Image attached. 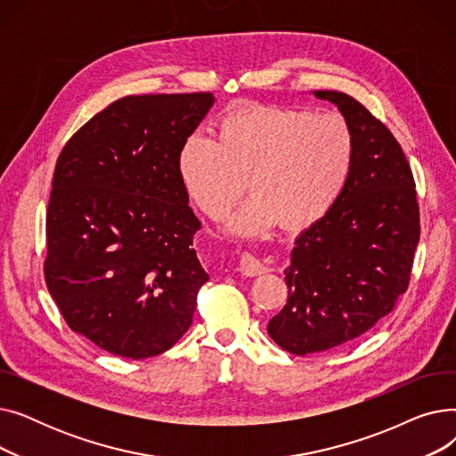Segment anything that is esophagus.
<instances>
[{
  "label": "esophagus",
  "mask_w": 456,
  "mask_h": 456,
  "mask_svg": "<svg viewBox=\"0 0 456 456\" xmlns=\"http://www.w3.org/2000/svg\"><path fill=\"white\" fill-rule=\"evenodd\" d=\"M240 272L246 277H256V275L266 273L268 268L262 265V262L256 256H253L251 253H242V256H240Z\"/></svg>",
  "instance_id": "esophagus-1"
}]
</instances>
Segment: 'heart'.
I'll return each mask as SVG.
<instances>
[{"label":"heart","instance_id":"heart-1","mask_svg":"<svg viewBox=\"0 0 456 456\" xmlns=\"http://www.w3.org/2000/svg\"><path fill=\"white\" fill-rule=\"evenodd\" d=\"M354 160L356 138L346 118L248 107L220 119L214 142L188 136L177 153V175L190 201L212 220L248 186L253 196L229 216L225 229L255 236L277 224L301 231L322 222L344 196Z\"/></svg>","mask_w":456,"mask_h":456}]
</instances>
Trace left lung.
<instances>
[{
	"label": "left lung",
	"mask_w": 456,
	"mask_h": 456,
	"mask_svg": "<svg viewBox=\"0 0 456 456\" xmlns=\"http://www.w3.org/2000/svg\"><path fill=\"white\" fill-rule=\"evenodd\" d=\"M337 105L356 138L344 196L301 231L284 270L289 301L268 334L294 354H313L362 337L406 292L419 242L416 184L394 134L351 95L313 92Z\"/></svg>",
	"instance_id": "8db88e82"
}]
</instances>
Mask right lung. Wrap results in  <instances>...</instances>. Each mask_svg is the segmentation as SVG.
<instances>
[{
  "label": "right lung",
  "instance_id": "obj_1",
  "mask_svg": "<svg viewBox=\"0 0 456 456\" xmlns=\"http://www.w3.org/2000/svg\"><path fill=\"white\" fill-rule=\"evenodd\" d=\"M216 98L127 95L62 148L45 218V284L69 329L112 354L150 358L191 325L208 281L194 249L177 153Z\"/></svg>",
  "mask_w": 456,
  "mask_h": 456
}]
</instances>
